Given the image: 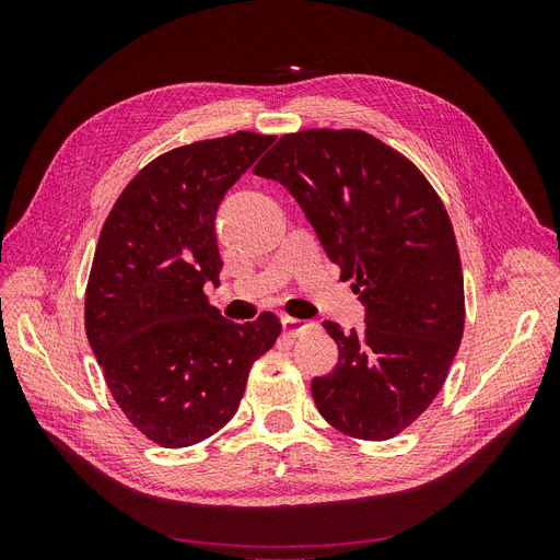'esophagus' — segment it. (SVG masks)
<instances>
[{"label":"esophagus","instance_id":"obj_1","mask_svg":"<svg viewBox=\"0 0 560 560\" xmlns=\"http://www.w3.org/2000/svg\"><path fill=\"white\" fill-rule=\"evenodd\" d=\"M313 327V322H306V319H296V317H290V315H282V329L290 334V336H299L306 329Z\"/></svg>","mask_w":560,"mask_h":560}]
</instances>
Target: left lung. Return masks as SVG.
Returning <instances> with one entry per match:
<instances>
[{
	"label": "left lung",
	"instance_id": "obj_1",
	"mask_svg": "<svg viewBox=\"0 0 560 560\" xmlns=\"http://www.w3.org/2000/svg\"><path fill=\"white\" fill-rule=\"evenodd\" d=\"M254 175L294 196L366 311L362 331L325 322L338 364L311 383L317 411L343 434L393 439L439 395L465 329L442 198L399 151L350 128L282 135Z\"/></svg>",
	"mask_w": 560,
	"mask_h": 560
}]
</instances>
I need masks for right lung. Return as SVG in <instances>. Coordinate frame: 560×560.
<instances>
[{
  "instance_id": "add662e5",
  "label": "right lung",
  "mask_w": 560,
  "mask_h": 560,
  "mask_svg": "<svg viewBox=\"0 0 560 560\" xmlns=\"http://www.w3.org/2000/svg\"><path fill=\"white\" fill-rule=\"evenodd\" d=\"M273 140L238 130L161 154L100 231L86 336L118 409L159 446H194L222 430L252 364L282 331L273 313L235 325L206 296L222 270L219 202Z\"/></svg>"
}]
</instances>
